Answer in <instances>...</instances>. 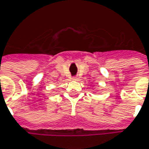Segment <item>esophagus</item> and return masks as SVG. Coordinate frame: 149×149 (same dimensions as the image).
I'll use <instances>...</instances> for the list:
<instances>
[{"label": "esophagus", "instance_id": "esophagus-1", "mask_svg": "<svg viewBox=\"0 0 149 149\" xmlns=\"http://www.w3.org/2000/svg\"><path fill=\"white\" fill-rule=\"evenodd\" d=\"M77 79H78L77 77H72V80H74V81H77Z\"/></svg>", "mask_w": 149, "mask_h": 149}]
</instances>
